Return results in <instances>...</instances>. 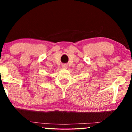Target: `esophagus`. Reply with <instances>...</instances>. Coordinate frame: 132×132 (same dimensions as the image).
I'll list each match as a JSON object with an SVG mask.
<instances>
[{
    "mask_svg": "<svg viewBox=\"0 0 132 132\" xmlns=\"http://www.w3.org/2000/svg\"><path fill=\"white\" fill-rule=\"evenodd\" d=\"M62 67H63V68H64V69H66V68H68V65L66 64H63Z\"/></svg>",
    "mask_w": 132,
    "mask_h": 132,
    "instance_id": "obj_1",
    "label": "esophagus"
}]
</instances>
